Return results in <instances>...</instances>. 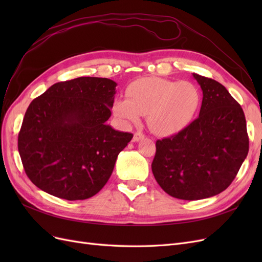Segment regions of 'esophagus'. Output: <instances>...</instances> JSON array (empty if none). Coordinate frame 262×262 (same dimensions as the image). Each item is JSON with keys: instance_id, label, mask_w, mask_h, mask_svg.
Listing matches in <instances>:
<instances>
[{"instance_id": "obj_1", "label": "esophagus", "mask_w": 262, "mask_h": 262, "mask_svg": "<svg viewBox=\"0 0 262 262\" xmlns=\"http://www.w3.org/2000/svg\"><path fill=\"white\" fill-rule=\"evenodd\" d=\"M144 134L142 133V132H140V131H138V132H136L134 133V136H133V141L134 142H139L140 140H142V139H144Z\"/></svg>"}]
</instances>
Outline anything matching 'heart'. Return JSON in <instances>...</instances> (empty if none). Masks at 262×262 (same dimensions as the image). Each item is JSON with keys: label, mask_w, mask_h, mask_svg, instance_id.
Here are the masks:
<instances>
[{"label": "heart", "mask_w": 262, "mask_h": 262, "mask_svg": "<svg viewBox=\"0 0 262 262\" xmlns=\"http://www.w3.org/2000/svg\"><path fill=\"white\" fill-rule=\"evenodd\" d=\"M128 98L114 102V113L126 123H136L148 115V124L160 136H171L192 122L201 104V94L190 82L145 77L126 90Z\"/></svg>", "instance_id": "obj_1"}]
</instances>
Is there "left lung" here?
Returning a JSON list of instances; mask_svg holds the SVG:
<instances>
[{
  "label": "left lung",
  "instance_id": "1",
  "mask_svg": "<svg viewBox=\"0 0 262 262\" xmlns=\"http://www.w3.org/2000/svg\"><path fill=\"white\" fill-rule=\"evenodd\" d=\"M203 98L199 117L175 136L156 141L152 171L166 193L201 200L232 184L249 149L241 105L221 83L192 74Z\"/></svg>",
  "mask_w": 262,
  "mask_h": 262
}]
</instances>
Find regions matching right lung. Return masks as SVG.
I'll return each instance as SVG.
<instances>
[{
	"label": "right lung",
	"instance_id": "obj_1",
	"mask_svg": "<svg viewBox=\"0 0 262 262\" xmlns=\"http://www.w3.org/2000/svg\"><path fill=\"white\" fill-rule=\"evenodd\" d=\"M117 83L83 76L55 83L30 102L18 134L26 175L42 191L70 201L99 192L132 133L106 123Z\"/></svg>",
	"mask_w": 262,
	"mask_h": 262
}]
</instances>
